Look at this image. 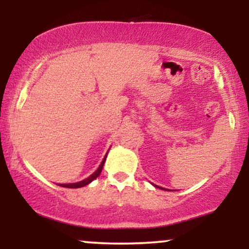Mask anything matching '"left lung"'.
<instances>
[{"instance_id":"8db88e82","label":"left lung","mask_w":249,"mask_h":249,"mask_svg":"<svg viewBox=\"0 0 249 249\" xmlns=\"http://www.w3.org/2000/svg\"><path fill=\"white\" fill-rule=\"evenodd\" d=\"M154 186H156V187H158V188H160V190H165V188H162V187H159V186H157V185H154Z\"/></svg>"}]
</instances>
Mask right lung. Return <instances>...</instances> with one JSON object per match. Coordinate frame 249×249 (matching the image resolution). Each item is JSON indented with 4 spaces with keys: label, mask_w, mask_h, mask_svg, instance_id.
Here are the masks:
<instances>
[{
    "label": "right lung",
    "mask_w": 249,
    "mask_h": 249,
    "mask_svg": "<svg viewBox=\"0 0 249 249\" xmlns=\"http://www.w3.org/2000/svg\"><path fill=\"white\" fill-rule=\"evenodd\" d=\"M105 159H107V156L104 157V159H103V160H102L101 165H99V167L96 170V172H93L90 177H89V178L82 180V181L73 182V184H57V185H59V186H62V187H68V188H79V187H83V186H87V185L90 184V182L92 181V180H95L97 177H98L99 174H101L102 170H103V166H104Z\"/></svg>",
    "instance_id": "1"
}]
</instances>
